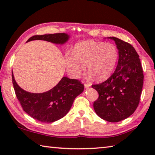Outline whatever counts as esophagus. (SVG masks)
I'll return each instance as SVG.
<instances>
[{"instance_id":"esophagus-1","label":"esophagus","mask_w":155,"mask_h":155,"mask_svg":"<svg viewBox=\"0 0 155 155\" xmlns=\"http://www.w3.org/2000/svg\"><path fill=\"white\" fill-rule=\"evenodd\" d=\"M84 86H85V88H87L89 87H90L91 85H90V84H88V83H84Z\"/></svg>"}]
</instances>
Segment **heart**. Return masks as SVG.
<instances>
[{
    "instance_id": "heart-1",
    "label": "heart",
    "mask_w": 155,
    "mask_h": 155,
    "mask_svg": "<svg viewBox=\"0 0 155 155\" xmlns=\"http://www.w3.org/2000/svg\"><path fill=\"white\" fill-rule=\"evenodd\" d=\"M118 50L112 43L85 41L76 44L72 53L65 55L68 72L72 77L77 78L88 72L98 81L108 78L114 71L118 59Z\"/></svg>"
}]
</instances>
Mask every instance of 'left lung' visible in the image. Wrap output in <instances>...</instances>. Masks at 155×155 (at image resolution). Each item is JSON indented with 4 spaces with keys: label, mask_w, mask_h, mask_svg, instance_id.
<instances>
[{
    "label": "left lung",
    "mask_w": 155,
    "mask_h": 155,
    "mask_svg": "<svg viewBox=\"0 0 155 155\" xmlns=\"http://www.w3.org/2000/svg\"><path fill=\"white\" fill-rule=\"evenodd\" d=\"M118 49L116 69L103 83L91 85L98 93L94 101L96 114L104 120L117 122L132 115L140 103L143 84V74L140 59L132 45L114 37Z\"/></svg>",
    "instance_id": "8db88e82"
}]
</instances>
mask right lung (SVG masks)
I'll list each match as a JSON object with an SVG mask.
<instances>
[{
  "instance_id": "right-lung-1",
  "label": "right lung",
  "mask_w": 155,
  "mask_h": 155,
  "mask_svg": "<svg viewBox=\"0 0 155 155\" xmlns=\"http://www.w3.org/2000/svg\"><path fill=\"white\" fill-rule=\"evenodd\" d=\"M65 33L34 35L27 40H44L57 44H64L69 39ZM12 82L15 95L24 111L33 118L42 122H53L64 117L73 104L76 97L84 90L80 81L64 77L51 90L44 93H30L18 85L13 74Z\"/></svg>"
}]
</instances>
